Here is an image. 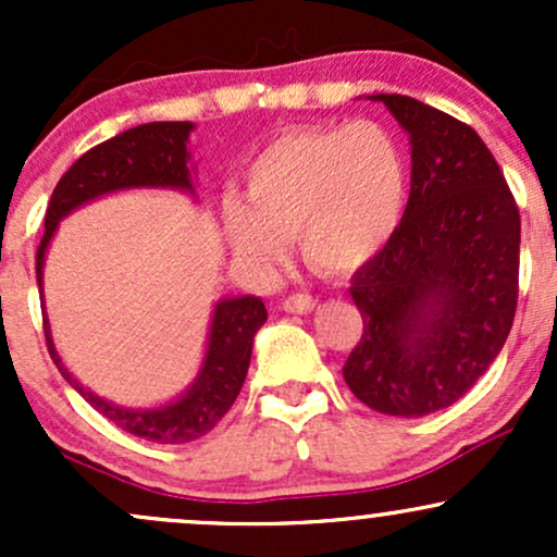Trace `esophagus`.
Returning a JSON list of instances; mask_svg holds the SVG:
<instances>
[{"label":"esophagus","mask_w":557,"mask_h":557,"mask_svg":"<svg viewBox=\"0 0 557 557\" xmlns=\"http://www.w3.org/2000/svg\"><path fill=\"white\" fill-rule=\"evenodd\" d=\"M317 306V300L309 296V293H293L283 300V309L287 314H309L311 309Z\"/></svg>","instance_id":"obj_1"}]
</instances>
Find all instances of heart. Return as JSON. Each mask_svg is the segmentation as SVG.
Returning <instances> with one entry per match:
<instances>
[{"label":"heart","instance_id":"b5f03b06","mask_svg":"<svg viewBox=\"0 0 557 557\" xmlns=\"http://www.w3.org/2000/svg\"><path fill=\"white\" fill-rule=\"evenodd\" d=\"M408 201V157L385 125L290 127L243 170V196L222 198L235 257L259 272L283 259L296 233L304 259L343 274L374 259L398 233Z\"/></svg>","mask_w":557,"mask_h":557}]
</instances>
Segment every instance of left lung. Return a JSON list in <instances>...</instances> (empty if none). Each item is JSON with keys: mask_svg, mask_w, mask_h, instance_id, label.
Here are the masks:
<instances>
[{"mask_svg": "<svg viewBox=\"0 0 557 557\" xmlns=\"http://www.w3.org/2000/svg\"><path fill=\"white\" fill-rule=\"evenodd\" d=\"M382 101L411 140V194L393 240L350 277L363 335L343 376L387 417L463 398L508 341L521 216L495 157L461 120L400 94Z\"/></svg>", "mask_w": 557, "mask_h": 557, "instance_id": "obj_1", "label": "left lung"}]
</instances>
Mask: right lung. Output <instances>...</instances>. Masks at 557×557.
Here are the masks:
<instances>
[{
	"instance_id": "right-lung-1",
	"label": "right lung",
	"mask_w": 557,
	"mask_h": 557,
	"mask_svg": "<svg viewBox=\"0 0 557 557\" xmlns=\"http://www.w3.org/2000/svg\"><path fill=\"white\" fill-rule=\"evenodd\" d=\"M194 123H146L94 146L57 183L44 220V238L36 251V280L44 296V261L57 225L70 212L96 198L133 188H172L196 196L194 168H190L188 136ZM267 322L264 300L257 296H235L216 300L209 324L207 354L196 380L183 395L157 408H125L99 398L75 380L57 354L49 319L44 314V335L52 361L101 417L120 430L149 440V443L181 445L212 432L238 398L251 363L253 335Z\"/></svg>"
}]
</instances>
